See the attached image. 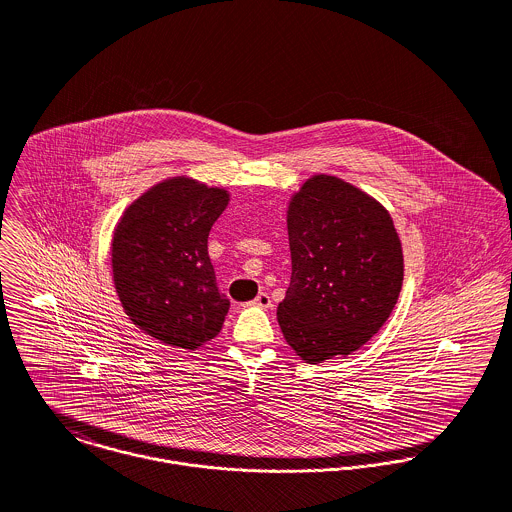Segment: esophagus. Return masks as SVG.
I'll list each match as a JSON object with an SVG mask.
<instances>
[{
    "instance_id": "1",
    "label": "esophagus",
    "mask_w": 512,
    "mask_h": 512,
    "mask_svg": "<svg viewBox=\"0 0 512 512\" xmlns=\"http://www.w3.org/2000/svg\"><path fill=\"white\" fill-rule=\"evenodd\" d=\"M246 305H254V307H262V309H270V307H272V297H270L266 292H260L256 297H254V301H250V303H246Z\"/></svg>"
}]
</instances>
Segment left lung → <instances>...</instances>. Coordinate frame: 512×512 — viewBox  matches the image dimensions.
Returning a JSON list of instances; mask_svg holds the SVG:
<instances>
[{"instance_id":"obj_1","label":"left lung","mask_w":512,"mask_h":512,"mask_svg":"<svg viewBox=\"0 0 512 512\" xmlns=\"http://www.w3.org/2000/svg\"><path fill=\"white\" fill-rule=\"evenodd\" d=\"M292 280L278 323L311 365L361 349L390 317L404 256L388 211L359 187L313 175L288 207Z\"/></svg>"}]
</instances>
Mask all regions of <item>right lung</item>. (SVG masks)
I'll list each match as a JSON object with an SVG mask.
<instances>
[{
  "label": "right lung",
  "instance_id": "1",
  "mask_svg": "<svg viewBox=\"0 0 512 512\" xmlns=\"http://www.w3.org/2000/svg\"><path fill=\"white\" fill-rule=\"evenodd\" d=\"M228 201L226 189L171 177L136 199L114 230L116 293L132 323L163 345L195 351L222 329L230 301L207 242Z\"/></svg>",
  "mask_w": 512,
  "mask_h": 512
}]
</instances>
